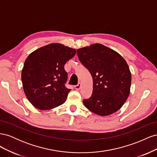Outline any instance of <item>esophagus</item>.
I'll return each instance as SVG.
<instances>
[{"label": "esophagus", "mask_w": 157, "mask_h": 157, "mask_svg": "<svg viewBox=\"0 0 157 157\" xmlns=\"http://www.w3.org/2000/svg\"><path fill=\"white\" fill-rule=\"evenodd\" d=\"M80 88H81V84H80V83H78L77 85H76V86H75V90H80Z\"/></svg>", "instance_id": "34e87169"}]
</instances>
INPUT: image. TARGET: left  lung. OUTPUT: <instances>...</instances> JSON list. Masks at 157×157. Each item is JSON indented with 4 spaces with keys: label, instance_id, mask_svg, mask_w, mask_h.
I'll list each match as a JSON object with an SVG mask.
<instances>
[{
    "label": "left lung",
    "instance_id": "left-lung-1",
    "mask_svg": "<svg viewBox=\"0 0 157 157\" xmlns=\"http://www.w3.org/2000/svg\"><path fill=\"white\" fill-rule=\"evenodd\" d=\"M77 55L93 78L92 94L84 99V106L100 116L119 110L129 96L131 86V73L125 59L98 43L78 49Z\"/></svg>",
    "mask_w": 157,
    "mask_h": 157
}]
</instances>
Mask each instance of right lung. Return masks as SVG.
<instances>
[{"instance_id": "right-lung-1", "label": "right lung", "mask_w": 157, "mask_h": 157, "mask_svg": "<svg viewBox=\"0 0 157 157\" xmlns=\"http://www.w3.org/2000/svg\"><path fill=\"white\" fill-rule=\"evenodd\" d=\"M75 54L74 48L52 43L27 57L21 71V81L27 98L35 107L49 110L65 101L71 89L65 86L67 73L64 65Z\"/></svg>"}]
</instances>
